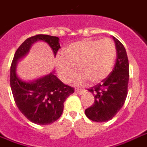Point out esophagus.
Instances as JSON below:
<instances>
[{
	"label": "esophagus",
	"mask_w": 147,
	"mask_h": 147,
	"mask_svg": "<svg viewBox=\"0 0 147 147\" xmlns=\"http://www.w3.org/2000/svg\"><path fill=\"white\" fill-rule=\"evenodd\" d=\"M76 94H79V95H80V94H82L84 92V90L83 89H76Z\"/></svg>",
	"instance_id": "esophagus-1"
}]
</instances>
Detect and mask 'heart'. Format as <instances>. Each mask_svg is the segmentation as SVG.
<instances>
[{
	"mask_svg": "<svg viewBox=\"0 0 147 147\" xmlns=\"http://www.w3.org/2000/svg\"><path fill=\"white\" fill-rule=\"evenodd\" d=\"M115 56L116 48L112 40L84 39L70 45L64 53H58L55 66L59 76L66 82L72 79L77 66L80 72L74 79L76 84L88 80L98 83L111 74Z\"/></svg>",
	"mask_w": 147,
	"mask_h": 147,
	"instance_id": "b5f03b06",
	"label": "heart"
}]
</instances>
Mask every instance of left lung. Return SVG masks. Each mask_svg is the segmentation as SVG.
Returning <instances> with one entry per match:
<instances>
[{
    "label": "left lung",
    "instance_id": "left-lung-1",
    "mask_svg": "<svg viewBox=\"0 0 147 147\" xmlns=\"http://www.w3.org/2000/svg\"><path fill=\"white\" fill-rule=\"evenodd\" d=\"M117 58L113 71L107 78L88 89L94 94V102L85 110V115L95 122L111 119L124 104L128 94L129 78V59L124 46L113 36Z\"/></svg>",
    "mask_w": 147,
    "mask_h": 147
}]
</instances>
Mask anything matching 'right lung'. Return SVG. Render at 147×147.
I'll list each match as a JSON object with an SVG mask.
<instances>
[{
  "label": "right lung",
  "instance_id": "right-lung-1",
  "mask_svg": "<svg viewBox=\"0 0 147 147\" xmlns=\"http://www.w3.org/2000/svg\"><path fill=\"white\" fill-rule=\"evenodd\" d=\"M46 42L54 57L60 49L59 38L49 35H36L28 38L14 53L10 67V87L19 111L31 122L40 125L50 124L61 116L64 102L74 93V88L63 84L51 72L32 81H23L16 72L18 61L27 55L36 41Z\"/></svg>",
  "mask_w": 147,
  "mask_h": 147
}]
</instances>
